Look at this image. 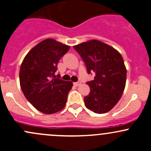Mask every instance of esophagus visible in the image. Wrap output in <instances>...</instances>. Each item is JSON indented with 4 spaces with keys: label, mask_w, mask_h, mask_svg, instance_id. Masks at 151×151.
Listing matches in <instances>:
<instances>
[{
    "label": "esophagus",
    "mask_w": 151,
    "mask_h": 151,
    "mask_svg": "<svg viewBox=\"0 0 151 151\" xmlns=\"http://www.w3.org/2000/svg\"><path fill=\"white\" fill-rule=\"evenodd\" d=\"M74 86H76V87H77V86H79V85H80V84H81V82H74Z\"/></svg>",
    "instance_id": "obj_1"
}]
</instances>
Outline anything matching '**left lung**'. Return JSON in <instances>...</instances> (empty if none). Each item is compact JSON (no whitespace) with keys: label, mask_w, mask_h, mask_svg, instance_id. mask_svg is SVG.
I'll return each mask as SVG.
<instances>
[{"label":"left lung","mask_w":151,"mask_h":151,"mask_svg":"<svg viewBox=\"0 0 151 151\" xmlns=\"http://www.w3.org/2000/svg\"><path fill=\"white\" fill-rule=\"evenodd\" d=\"M85 63L89 74L94 71V80L87 85L90 88L84 98L87 109L104 114L119 101L125 88L127 70L122 56L114 47L96 40L74 45Z\"/></svg>","instance_id":"8db88e82"}]
</instances>
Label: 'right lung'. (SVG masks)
<instances>
[{
    "instance_id": "obj_1",
    "label": "right lung",
    "mask_w": 151,
    "mask_h": 151,
    "mask_svg": "<svg viewBox=\"0 0 151 151\" xmlns=\"http://www.w3.org/2000/svg\"><path fill=\"white\" fill-rule=\"evenodd\" d=\"M70 47L46 39L27 54L19 71L20 86L27 101L39 111L52 114L64 108L72 82L55 75L57 64Z\"/></svg>"
}]
</instances>
